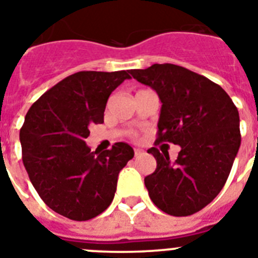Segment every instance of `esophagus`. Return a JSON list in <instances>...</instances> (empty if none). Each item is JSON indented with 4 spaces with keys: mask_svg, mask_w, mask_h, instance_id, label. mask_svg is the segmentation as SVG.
Returning <instances> with one entry per match:
<instances>
[{
    "mask_svg": "<svg viewBox=\"0 0 258 258\" xmlns=\"http://www.w3.org/2000/svg\"><path fill=\"white\" fill-rule=\"evenodd\" d=\"M143 154V150H140V149H134V155L136 156H140V155Z\"/></svg>",
    "mask_w": 258,
    "mask_h": 258,
    "instance_id": "esophagus-1",
    "label": "esophagus"
}]
</instances>
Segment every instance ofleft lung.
<instances>
[{"label": "left lung", "instance_id": "8db88e82", "mask_svg": "<svg viewBox=\"0 0 258 258\" xmlns=\"http://www.w3.org/2000/svg\"><path fill=\"white\" fill-rule=\"evenodd\" d=\"M131 75L161 101L156 142L181 146L175 161L151 147L156 169L145 178L152 203L175 217L190 216L217 197L240 147L239 112L220 85L181 66L164 63Z\"/></svg>", "mask_w": 258, "mask_h": 258}]
</instances>
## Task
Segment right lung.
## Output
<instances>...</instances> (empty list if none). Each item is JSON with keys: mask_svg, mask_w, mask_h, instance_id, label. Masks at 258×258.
I'll use <instances>...</instances> for the list:
<instances>
[{"mask_svg": "<svg viewBox=\"0 0 258 258\" xmlns=\"http://www.w3.org/2000/svg\"><path fill=\"white\" fill-rule=\"evenodd\" d=\"M127 71H81L41 95L20 129L23 164L33 187L56 213L88 221L112 203L120 170L133 159L131 146L92 152L85 140L89 126L103 122L111 93Z\"/></svg>", "mask_w": 258, "mask_h": 258, "instance_id": "obj_1", "label": "right lung"}]
</instances>
